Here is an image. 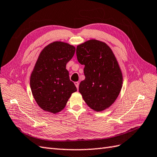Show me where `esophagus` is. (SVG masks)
<instances>
[{
    "mask_svg": "<svg viewBox=\"0 0 157 157\" xmlns=\"http://www.w3.org/2000/svg\"><path fill=\"white\" fill-rule=\"evenodd\" d=\"M75 86H76V89H77V90H78V86H79L78 82H75Z\"/></svg>",
    "mask_w": 157,
    "mask_h": 157,
    "instance_id": "34e87169",
    "label": "esophagus"
}]
</instances>
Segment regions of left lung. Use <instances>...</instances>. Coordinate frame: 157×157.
Returning <instances> with one entry per match:
<instances>
[{"instance_id":"obj_1","label":"left lung","mask_w":157,"mask_h":157,"mask_svg":"<svg viewBox=\"0 0 157 157\" xmlns=\"http://www.w3.org/2000/svg\"><path fill=\"white\" fill-rule=\"evenodd\" d=\"M76 56L85 65V79L79 85L84 101L94 111L108 109L123 85V74L111 48L104 42L91 39L77 46Z\"/></svg>"}]
</instances>
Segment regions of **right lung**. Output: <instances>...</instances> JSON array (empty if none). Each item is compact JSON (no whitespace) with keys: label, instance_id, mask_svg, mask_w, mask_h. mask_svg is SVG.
Returning <instances> with one entry per match:
<instances>
[{"label":"right lung","instance_id":"right-lung-1","mask_svg":"<svg viewBox=\"0 0 157 157\" xmlns=\"http://www.w3.org/2000/svg\"><path fill=\"white\" fill-rule=\"evenodd\" d=\"M75 47L55 41L42 50L30 78L34 100L44 111L53 114L61 111L77 89L70 81L67 63L75 52Z\"/></svg>","mask_w":157,"mask_h":157}]
</instances>
